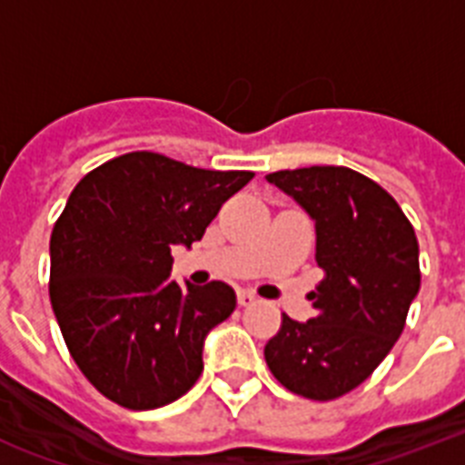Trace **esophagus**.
Instances as JSON below:
<instances>
[{
	"label": "esophagus",
	"instance_id": "1",
	"mask_svg": "<svg viewBox=\"0 0 465 465\" xmlns=\"http://www.w3.org/2000/svg\"><path fill=\"white\" fill-rule=\"evenodd\" d=\"M236 299H239V304H241V306H251V304H255V294H253V292L241 290L239 294H236Z\"/></svg>",
	"mask_w": 465,
	"mask_h": 465
}]
</instances>
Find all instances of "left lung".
I'll return each instance as SVG.
<instances>
[{"label": "left lung", "instance_id": "8db88e82", "mask_svg": "<svg viewBox=\"0 0 465 465\" xmlns=\"http://www.w3.org/2000/svg\"><path fill=\"white\" fill-rule=\"evenodd\" d=\"M316 222L323 280L311 292L316 316L282 313L265 361L284 389L332 401L357 389L396 345L420 292L415 229L386 190L345 166L265 175Z\"/></svg>", "mask_w": 465, "mask_h": 465}]
</instances>
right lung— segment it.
I'll use <instances>...</instances> for the list:
<instances>
[{"mask_svg":"<svg viewBox=\"0 0 465 465\" xmlns=\"http://www.w3.org/2000/svg\"><path fill=\"white\" fill-rule=\"evenodd\" d=\"M251 178L130 152L76 183L50 236V302L72 360L108 401L154 411L195 386L204 338L236 294L168 280L171 248L203 239Z\"/></svg>","mask_w":465,"mask_h":465,"instance_id":"add662e5","label":"right lung"}]
</instances>
